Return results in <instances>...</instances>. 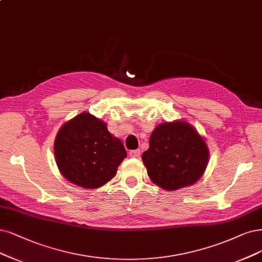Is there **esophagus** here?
Instances as JSON below:
<instances>
[{"label": "esophagus", "instance_id": "34e87169", "mask_svg": "<svg viewBox=\"0 0 262 262\" xmlns=\"http://www.w3.org/2000/svg\"><path fill=\"white\" fill-rule=\"evenodd\" d=\"M139 154H140V150L139 149H137V150H130L129 151V157H132V158H138Z\"/></svg>", "mask_w": 262, "mask_h": 262}]
</instances>
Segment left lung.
I'll return each mask as SVG.
<instances>
[{"label": "left lung", "mask_w": 262, "mask_h": 262, "mask_svg": "<svg viewBox=\"0 0 262 262\" xmlns=\"http://www.w3.org/2000/svg\"><path fill=\"white\" fill-rule=\"evenodd\" d=\"M142 161L150 179L161 188L175 191L196 182L208 163V149L187 122L160 124L150 137Z\"/></svg>", "instance_id": "obj_1"}]
</instances>
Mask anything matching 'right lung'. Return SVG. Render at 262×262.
Listing matches in <instances>:
<instances>
[{
  "mask_svg": "<svg viewBox=\"0 0 262 262\" xmlns=\"http://www.w3.org/2000/svg\"><path fill=\"white\" fill-rule=\"evenodd\" d=\"M55 159L62 176L76 186L96 189L111 180L127 156L106 124L90 113L67 122L55 139Z\"/></svg>",
  "mask_w": 262,
  "mask_h": 262,
  "instance_id": "obj_1",
  "label": "right lung"
}]
</instances>
